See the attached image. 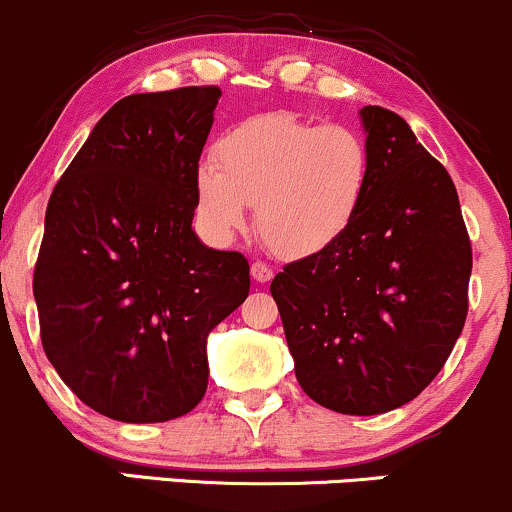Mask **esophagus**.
<instances>
[{"label":"esophagus","mask_w":512,"mask_h":512,"mask_svg":"<svg viewBox=\"0 0 512 512\" xmlns=\"http://www.w3.org/2000/svg\"><path fill=\"white\" fill-rule=\"evenodd\" d=\"M250 274H252V279L257 281V284H267V281H272V276H274L272 267H269V264H264V262H252L250 264Z\"/></svg>","instance_id":"esophagus-1"}]
</instances>
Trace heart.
Masks as SVG:
<instances>
[{
    "label": "heart",
    "instance_id": "heart-1",
    "mask_svg": "<svg viewBox=\"0 0 512 512\" xmlns=\"http://www.w3.org/2000/svg\"><path fill=\"white\" fill-rule=\"evenodd\" d=\"M216 166L195 175V216L214 243H228L248 226L276 255H322L361 214L370 180L366 139L346 125L305 122L267 113L240 122L214 146Z\"/></svg>",
    "mask_w": 512,
    "mask_h": 512
}]
</instances>
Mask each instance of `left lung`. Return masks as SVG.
Here are the masks:
<instances>
[{"label":"left lung","mask_w":512,"mask_h":512,"mask_svg":"<svg viewBox=\"0 0 512 512\" xmlns=\"http://www.w3.org/2000/svg\"><path fill=\"white\" fill-rule=\"evenodd\" d=\"M366 202L322 255L286 264L272 291L305 395L351 416L426 390L467 317L472 245L448 170L402 117L361 108Z\"/></svg>","instance_id":"8db88e82"}]
</instances>
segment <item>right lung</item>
<instances>
[{"label": "right lung", "instance_id": "add662e5", "mask_svg": "<svg viewBox=\"0 0 512 512\" xmlns=\"http://www.w3.org/2000/svg\"><path fill=\"white\" fill-rule=\"evenodd\" d=\"M219 98L216 86L122 98L52 190L33 274L40 339L64 385L108 419L195 409L209 332L250 293L248 260L192 228Z\"/></svg>", "mask_w": 512, "mask_h": 512}]
</instances>
